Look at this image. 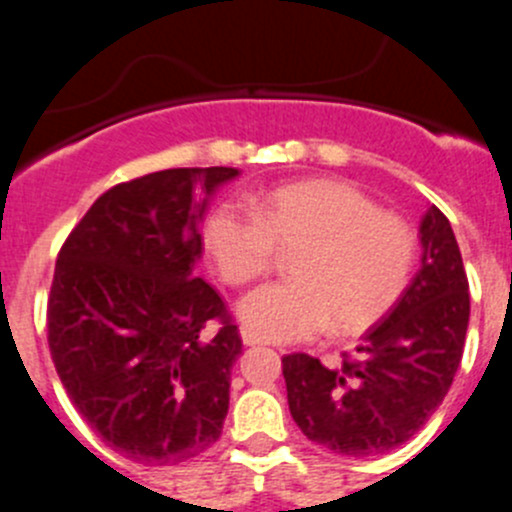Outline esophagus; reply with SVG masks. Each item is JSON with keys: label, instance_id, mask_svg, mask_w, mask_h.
Instances as JSON below:
<instances>
[{"label": "esophagus", "instance_id": "esophagus-1", "mask_svg": "<svg viewBox=\"0 0 512 512\" xmlns=\"http://www.w3.org/2000/svg\"><path fill=\"white\" fill-rule=\"evenodd\" d=\"M240 337H242V342H245V345H260V337H257L255 335V332H250V330H247V327H242V330H240Z\"/></svg>", "mask_w": 512, "mask_h": 512}]
</instances>
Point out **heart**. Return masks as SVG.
Returning a JSON list of instances; mask_svg holds the SVG:
<instances>
[{"mask_svg":"<svg viewBox=\"0 0 512 512\" xmlns=\"http://www.w3.org/2000/svg\"><path fill=\"white\" fill-rule=\"evenodd\" d=\"M252 206L220 202L205 222V247L217 275L235 287L265 275L277 252H296L287 265L290 282L262 285L237 302L240 322L260 340H310L325 327L357 335L408 287L415 232L357 187L290 182Z\"/></svg>","mask_w":512,"mask_h":512,"instance_id":"1","label":"heart"}]
</instances>
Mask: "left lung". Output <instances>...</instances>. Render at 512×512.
<instances>
[{"mask_svg":"<svg viewBox=\"0 0 512 512\" xmlns=\"http://www.w3.org/2000/svg\"><path fill=\"white\" fill-rule=\"evenodd\" d=\"M420 245V270L355 357L340 367L305 352L282 357L292 420L332 453L370 458L408 443L453 385L470 295L453 227L435 205L420 222Z\"/></svg>","mask_w":512,"mask_h":512,"instance_id":"obj_1","label":"left lung"}]
</instances>
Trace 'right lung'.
<instances>
[{
  "instance_id": "right-lung-1",
  "label": "right lung",
  "mask_w": 512,
  "mask_h": 512,
  "mask_svg": "<svg viewBox=\"0 0 512 512\" xmlns=\"http://www.w3.org/2000/svg\"><path fill=\"white\" fill-rule=\"evenodd\" d=\"M237 175L180 167L122 182L59 250L47 302L54 367L89 428L135 463L177 465L222 433L242 340L195 265L207 200Z\"/></svg>"
}]
</instances>
